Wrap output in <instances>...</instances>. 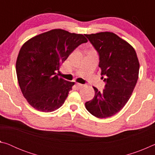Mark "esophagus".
Returning a JSON list of instances; mask_svg holds the SVG:
<instances>
[{"label":"esophagus","instance_id":"esophagus-1","mask_svg":"<svg viewBox=\"0 0 155 155\" xmlns=\"http://www.w3.org/2000/svg\"><path fill=\"white\" fill-rule=\"evenodd\" d=\"M76 85H77V88H78V89H80V88H81V87H83V85H82V84H81V83H77L76 84Z\"/></svg>","mask_w":155,"mask_h":155}]
</instances>
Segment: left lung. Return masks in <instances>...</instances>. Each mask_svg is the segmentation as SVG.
<instances>
[{"mask_svg": "<svg viewBox=\"0 0 155 155\" xmlns=\"http://www.w3.org/2000/svg\"><path fill=\"white\" fill-rule=\"evenodd\" d=\"M99 54L102 78L106 83L101 91L85 103L91 115L105 118L118 113L130 98L138 79L140 63L133 47L111 32L85 34Z\"/></svg>", "mask_w": 155, "mask_h": 155, "instance_id": "left-lung-1", "label": "left lung"}]
</instances>
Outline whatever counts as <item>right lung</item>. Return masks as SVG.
Wrapping results in <instances>:
<instances>
[{"label": "right lung", "instance_id": "1", "mask_svg": "<svg viewBox=\"0 0 155 155\" xmlns=\"http://www.w3.org/2000/svg\"><path fill=\"white\" fill-rule=\"evenodd\" d=\"M87 40L82 34L52 29L23 44L16 61L20 90L31 106L51 112L64 103L74 82L59 78L60 65L80 44Z\"/></svg>", "mask_w": 155, "mask_h": 155}]
</instances>
